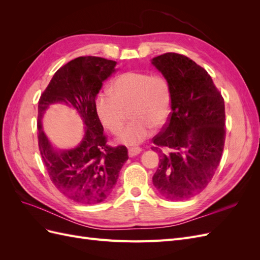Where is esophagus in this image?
I'll return each mask as SVG.
<instances>
[{
    "label": "esophagus",
    "instance_id": "esophagus-1",
    "mask_svg": "<svg viewBox=\"0 0 260 260\" xmlns=\"http://www.w3.org/2000/svg\"><path fill=\"white\" fill-rule=\"evenodd\" d=\"M141 152H142V148L139 147V146H133V147H130V148H129V151H128V153H129V156H130V157H132V156H136V155L140 154Z\"/></svg>",
    "mask_w": 260,
    "mask_h": 260
}]
</instances>
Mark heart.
Masks as SVG:
<instances>
[{
	"label": "heart",
	"instance_id": "1",
	"mask_svg": "<svg viewBox=\"0 0 260 260\" xmlns=\"http://www.w3.org/2000/svg\"><path fill=\"white\" fill-rule=\"evenodd\" d=\"M171 109V91L161 75L146 72H127L112 82L109 91L100 93L95 111L101 122L109 131L118 133L127 119L132 120L118 137L120 143L136 145L151 135L152 128L166 123Z\"/></svg>",
	"mask_w": 260,
	"mask_h": 260
}]
</instances>
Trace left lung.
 I'll use <instances>...</instances> for the list:
<instances>
[{"instance_id":"1","label":"left lung","mask_w":260,"mask_h":260,"mask_svg":"<svg viewBox=\"0 0 260 260\" xmlns=\"http://www.w3.org/2000/svg\"><path fill=\"white\" fill-rule=\"evenodd\" d=\"M152 62L171 91V113L152 140L159 154L153 184L165 199L183 201L209 184L221 160L224 100L206 70L184 55L165 53Z\"/></svg>"}]
</instances>
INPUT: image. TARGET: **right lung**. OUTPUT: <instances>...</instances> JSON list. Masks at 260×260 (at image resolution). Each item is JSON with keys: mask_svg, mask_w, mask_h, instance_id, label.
Masks as SVG:
<instances>
[{"mask_svg": "<svg viewBox=\"0 0 260 260\" xmlns=\"http://www.w3.org/2000/svg\"><path fill=\"white\" fill-rule=\"evenodd\" d=\"M116 65L115 60L96 56L77 57L54 74L39 100L38 143L46 171L61 194L85 205L103 202L112 194L129 158L125 146L106 144L107 137L95 111L96 94ZM54 103L72 106L86 124L83 142L74 150L54 151L42 130V116Z\"/></svg>", "mask_w": 260, "mask_h": 260, "instance_id": "obj_1", "label": "right lung"}]
</instances>
